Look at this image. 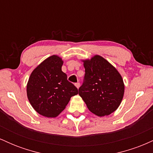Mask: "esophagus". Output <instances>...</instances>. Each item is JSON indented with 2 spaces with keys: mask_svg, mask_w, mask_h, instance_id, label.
<instances>
[{
  "mask_svg": "<svg viewBox=\"0 0 153 153\" xmlns=\"http://www.w3.org/2000/svg\"><path fill=\"white\" fill-rule=\"evenodd\" d=\"M75 86H76L77 88H79V87H80V82H76V83H75Z\"/></svg>",
  "mask_w": 153,
  "mask_h": 153,
  "instance_id": "1",
  "label": "esophagus"
}]
</instances>
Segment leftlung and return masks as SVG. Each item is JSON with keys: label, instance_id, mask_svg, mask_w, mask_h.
I'll return each mask as SVG.
<instances>
[{"label": "left lung", "instance_id": "8db88e82", "mask_svg": "<svg viewBox=\"0 0 153 153\" xmlns=\"http://www.w3.org/2000/svg\"><path fill=\"white\" fill-rule=\"evenodd\" d=\"M85 76L79 95L90 111L99 117L109 115L120 105L124 92L122 78L106 59L95 55L83 61Z\"/></svg>", "mask_w": 153, "mask_h": 153}]
</instances>
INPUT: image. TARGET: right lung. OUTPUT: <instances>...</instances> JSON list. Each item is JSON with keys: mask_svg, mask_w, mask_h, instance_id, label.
I'll return each mask as SVG.
<instances>
[{"mask_svg": "<svg viewBox=\"0 0 153 153\" xmlns=\"http://www.w3.org/2000/svg\"><path fill=\"white\" fill-rule=\"evenodd\" d=\"M63 61L57 55L44 60L28 81L27 97L33 108L46 117H57L78 90L62 71Z\"/></svg>", "mask_w": 153, "mask_h": 153, "instance_id": "1", "label": "right lung"}]
</instances>
